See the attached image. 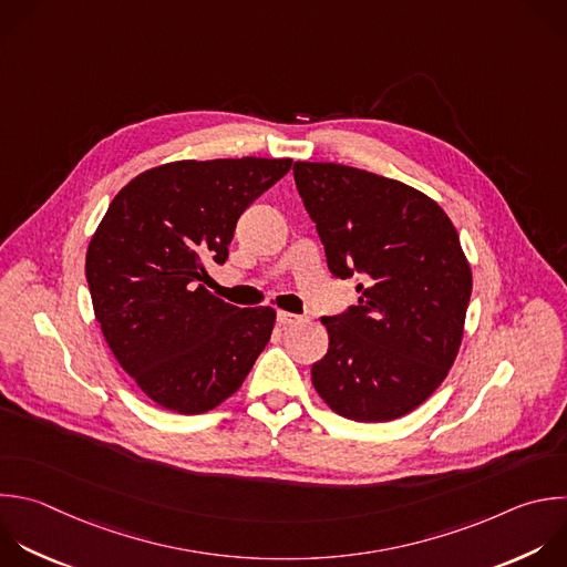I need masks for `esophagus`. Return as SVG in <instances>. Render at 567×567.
Here are the masks:
<instances>
[{
    "label": "esophagus",
    "mask_w": 567,
    "mask_h": 567,
    "mask_svg": "<svg viewBox=\"0 0 567 567\" xmlns=\"http://www.w3.org/2000/svg\"><path fill=\"white\" fill-rule=\"evenodd\" d=\"M276 320H278V324H280V327H287V324L298 322V320H300V316H296V313H291V311H278Z\"/></svg>",
    "instance_id": "34e87169"
}]
</instances>
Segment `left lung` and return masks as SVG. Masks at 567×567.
<instances>
[{
	"instance_id": "obj_1",
	"label": "left lung",
	"mask_w": 567,
	"mask_h": 567,
	"mask_svg": "<svg viewBox=\"0 0 567 567\" xmlns=\"http://www.w3.org/2000/svg\"><path fill=\"white\" fill-rule=\"evenodd\" d=\"M293 179L331 276L358 278V305L322 316L311 383L340 416L394 421L432 396L452 367L472 271L445 212L416 188L362 168L296 162Z\"/></svg>"
}]
</instances>
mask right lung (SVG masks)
Wrapping results in <instances>:
<instances>
[{"label":"right lung","instance_id":"1","mask_svg":"<svg viewBox=\"0 0 567 567\" xmlns=\"http://www.w3.org/2000/svg\"><path fill=\"white\" fill-rule=\"evenodd\" d=\"M289 168V157L171 162L109 205L86 251L95 318L122 369L164 410L218 408L269 342L271 307H234L203 280L209 262H227L240 216Z\"/></svg>","mask_w":567,"mask_h":567}]
</instances>
